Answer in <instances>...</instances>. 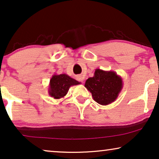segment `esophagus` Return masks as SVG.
<instances>
[{"label":"esophagus","mask_w":159,"mask_h":159,"mask_svg":"<svg viewBox=\"0 0 159 159\" xmlns=\"http://www.w3.org/2000/svg\"><path fill=\"white\" fill-rule=\"evenodd\" d=\"M76 78H77V80L78 81H79V82H83L84 77H82V75H77V77H76Z\"/></svg>","instance_id":"34e87169"}]
</instances>
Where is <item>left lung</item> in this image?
<instances>
[{
  "instance_id": "1",
  "label": "left lung",
  "mask_w": 159,
  "mask_h": 159,
  "mask_svg": "<svg viewBox=\"0 0 159 159\" xmlns=\"http://www.w3.org/2000/svg\"><path fill=\"white\" fill-rule=\"evenodd\" d=\"M84 87L92 93L93 100L106 106L116 101L122 90L123 81L114 71L96 69L94 76L86 80Z\"/></svg>"
}]
</instances>
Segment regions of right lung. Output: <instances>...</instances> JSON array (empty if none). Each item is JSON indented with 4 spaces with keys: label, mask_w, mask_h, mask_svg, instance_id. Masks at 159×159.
<instances>
[{
    "label": "right lung",
    "mask_w": 159,
    "mask_h": 159,
    "mask_svg": "<svg viewBox=\"0 0 159 159\" xmlns=\"http://www.w3.org/2000/svg\"><path fill=\"white\" fill-rule=\"evenodd\" d=\"M80 84V82L66 74L53 75L50 80L48 93L54 99H60L67 94L71 86Z\"/></svg>",
    "instance_id": "right-lung-1"
}]
</instances>
